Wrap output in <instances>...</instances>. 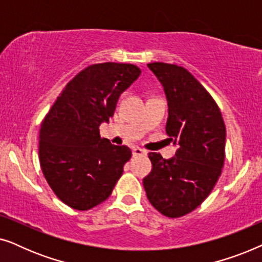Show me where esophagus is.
I'll list each match as a JSON object with an SVG mask.
<instances>
[{"label": "esophagus", "instance_id": "esophagus-1", "mask_svg": "<svg viewBox=\"0 0 262 262\" xmlns=\"http://www.w3.org/2000/svg\"><path fill=\"white\" fill-rule=\"evenodd\" d=\"M132 155H134L135 157H137V156H144V155H146V151L145 150H143V149H141V148H134V150H132Z\"/></svg>", "mask_w": 262, "mask_h": 262}]
</instances>
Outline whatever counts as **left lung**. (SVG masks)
Instances as JSON below:
<instances>
[{"instance_id":"obj_1","label":"left lung","mask_w":262,"mask_h":262,"mask_svg":"<svg viewBox=\"0 0 262 262\" xmlns=\"http://www.w3.org/2000/svg\"><path fill=\"white\" fill-rule=\"evenodd\" d=\"M148 68L162 83L168 101L166 132L179 146L164 160L149 152L152 169L143 179L149 202L169 218L196 209L212 191L225 160V124L210 93L185 68L162 62Z\"/></svg>"}]
</instances>
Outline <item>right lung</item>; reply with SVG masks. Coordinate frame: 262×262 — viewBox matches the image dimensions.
I'll return each mask as SVG.
<instances>
[{"label":"right lung","mask_w":262,"mask_h":262,"mask_svg":"<svg viewBox=\"0 0 262 262\" xmlns=\"http://www.w3.org/2000/svg\"><path fill=\"white\" fill-rule=\"evenodd\" d=\"M141 75L134 64L99 63L66 85L39 131V161L55 194L71 209L85 211L108 198L131 159L127 146L100 137L118 99Z\"/></svg>","instance_id":"1"}]
</instances>
